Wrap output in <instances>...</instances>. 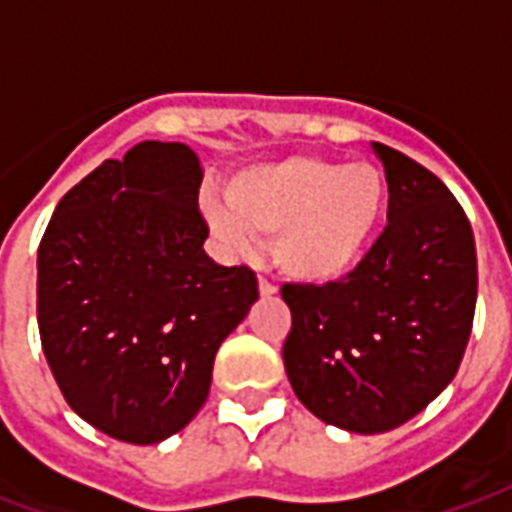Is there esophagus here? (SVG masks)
Listing matches in <instances>:
<instances>
[{"label":"esophagus","mask_w":512,"mask_h":512,"mask_svg":"<svg viewBox=\"0 0 512 512\" xmlns=\"http://www.w3.org/2000/svg\"><path fill=\"white\" fill-rule=\"evenodd\" d=\"M257 289H260V297H273V295H276V287H273V284L268 279L257 281Z\"/></svg>","instance_id":"34e87169"}]
</instances>
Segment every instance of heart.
<instances>
[{
    "mask_svg": "<svg viewBox=\"0 0 512 512\" xmlns=\"http://www.w3.org/2000/svg\"><path fill=\"white\" fill-rule=\"evenodd\" d=\"M204 217L228 249L273 236V263L303 287H335L364 265L388 217L390 185L369 162L287 156L233 177Z\"/></svg>",
    "mask_w": 512,
    "mask_h": 512,
    "instance_id": "heart-1",
    "label": "heart"
}]
</instances>
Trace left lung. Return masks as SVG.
<instances>
[{
	"instance_id": "8db88e82",
	"label": "left lung",
	"mask_w": 512,
	"mask_h": 512,
	"mask_svg": "<svg viewBox=\"0 0 512 512\" xmlns=\"http://www.w3.org/2000/svg\"><path fill=\"white\" fill-rule=\"evenodd\" d=\"M390 185L388 225L350 279L287 284L284 369L321 422L385 433L454 380L473 329L476 241L452 191L396 148L372 143Z\"/></svg>"
}]
</instances>
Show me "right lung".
<instances>
[{
	"instance_id": "1",
	"label": "right lung",
	"mask_w": 512,
	"mask_h": 512,
	"mask_svg": "<svg viewBox=\"0 0 512 512\" xmlns=\"http://www.w3.org/2000/svg\"><path fill=\"white\" fill-rule=\"evenodd\" d=\"M204 170L185 143L143 140L60 199L36 257L52 377L92 428L159 444L209 396L220 342L257 300L247 265L204 252Z\"/></svg>"
}]
</instances>
